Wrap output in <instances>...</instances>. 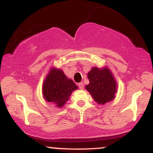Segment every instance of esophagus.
<instances>
[{"instance_id":"1","label":"esophagus","mask_w":153,"mask_h":153,"mask_svg":"<svg viewBox=\"0 0 153 153\" xmlns=\"http://www.w3.org/2000/svg\"><path fill=\"white\" fill-rule=\"evenodd\" d=\"M78 87H79V88H80V89H83V88H84L83 83H82V82H79V83H78Z\"/></svg>"}]
</instances>
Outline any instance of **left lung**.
I'll use <instances>...</instances> for the list:
<instances>
[{"label":"left lung","instance_id":"left-lung-1","mask_svg":"<svg viewBox=\"0 0 153 153\" xmlns=\"http://www.w3.org/2000/svg\"><path fill=\"white\" fill-rule=\"evenodd\" d=\"M88 78L89 84L85 88L96 103L103 105L115 99L117 82L108 67H93L88 73Z\"/></svg>","mask_w":153,"mask_h":153}]
</instances>
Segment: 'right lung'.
<instances>
[{
    "instance_id": "right-lung-1",
    "label": "right lung",
    "mask_w": 153,
    "mask_h": 153,
    "mask_svg": "<svg viewBox=\"0 0 153 153\" xmlns=\"http://www.w3.org/2000/svg\"><path fill=\"white\" fill-rule=\"evenodd\" d=\"M78 86L71 79L67 78L62 70L50 68L42 84V94L46 102L62 108L69 100L73 91Z\"/></svg>"
}]
</instances>
